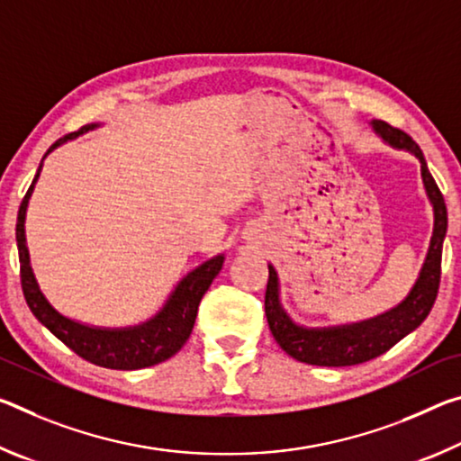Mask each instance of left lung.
<instances>
[{"mask_svg": "<svg viewBox=\"0 0 461 461\" xmlns=\"http://www.w3.org/2000/svg\"><path fill=\"white\" fill-rule=\"evenodd\" d=\"M374 133L393 149L408 151L420 162V178L427 199L433 207V236H430L427 257L422 260L414 285L408 295L393 308L359 322L336 326H303L291 318L281 302V279L273 265H268V283L265 295V312L268 328L276 345L294 359L322 367H347L359 365L390 350L406 334L416 330L433 308L441 279V252L447 233V207L443 194L430 176L427 159L419 145L404 131L390 127L384 121L369 122Z\"/></svg>", "mask_w": 461, "mask_h": 461, "instance_id": "8db88e82", "label": "left lung"}]
</instances>
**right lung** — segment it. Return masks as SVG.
Segmentation results:
<instances>
[{
	"mask_svg": "<svg viewBox=\"0 0 461 461\" xmlns=\"http://www.w3.org/2000/svg\"><path fill=\"white\" fill-rule=\"evenodd\" d=\"M98 127H102V122H92V125L79 129L77 133H71L59 139V141L50 145L45 158L50 151H55L57 148H61V145L71 141V139H77L79 135ZM45 158H42V162H45ZM42 162L39 166V170H36V176L31 188H28L24 201L20 204L16 221L22 291H24V299L28 308L34 313V318L39 320L47 330L53 332L63 345H68L73 353L94 365H100V367L133 371L151 367V365L170 359L172 355H176L178 350L185 347L188 336H191L201 299L204 295V291L209 289V285L213 283V279L219 275V270H221L225 254H217V257L204 260L203 265L182 276L176 283V287L172 289V294L167 295L162 308L153 313L151 318L145 320V322H139L133 326L106 328L84 324L79 322V320L68 318L49 302L45 294H42L31 265V252H28L26 246V211L28 203H31V196L34 193V185L41 178Z\"/></svg>",
	"mask_w": 461,
	"mask_h": 461,
	"instance_id": "add662e5",
	"label": "right lung"
}]
</instances>
